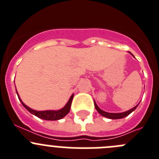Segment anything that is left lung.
Wrapping results in <instances>:
<instances>
[{
    "mask_svg": "<svg viewBox=\"0 0 159 159\" xmlns=\"http://www.w3.org/2000/svg\"><path fill=\"white\" fill-rule=\"evenodd\" d=\"M129 54H131V55H133L132 54H131L130 52H129ZM134 56V55H133ZM140 104V103H139ZM138 104V105H139ZM138 105H136L135 107H134L133 108H131V109L128 110V111H124V112H120V113H110V112H107V111H103V110H101V108H99V107L98 106V105L96 104V102L94 101V106H95V108H96L97 111H98V112L100 113V114L102 116H104V117H106L108 118V119H122V118L126 117V116H129V114H130L131 112H133V111H134V110L137 108V107L138 106Z\"/></svg>",
    "mask_w": 159,
    "mask_h": 159,
    "instance_id": "left-lung-1",
    "label": "left lung"
}]
</instances>
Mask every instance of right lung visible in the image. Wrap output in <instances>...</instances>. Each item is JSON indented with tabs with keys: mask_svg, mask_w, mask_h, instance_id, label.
<instances>
[{
	"mask_svg": "<svg viewBox=\"0 0 159 159\" xmlns=\"http://www.w3.org/2000/svg\"><path fill=\"white\" fill-rule=\"evenodd\" d=\"M16 93H17L18 98H19V101L22 103V105L25 107V109L28 110L31 114L34 115L37 117L40 118V119H44V120H51V121H54V120H58V119H61L62 118H64L68 113L70 111V108H71V105H72V98H73L74 94H72V96L70 97L69 98V101L67 102L66 105L63 107L62 108L59 110H47V111H36V110H33L32 108H30V107L27 106L26 105L22 102V101L21 100L20 97H19V93H18L17 90H16Z\"/></svg>",
	"mask_w": 159,
	"mask_h": 159,
	"instance_id": "right-lung-1",
	"label": "right lung"
}]
</instances>
